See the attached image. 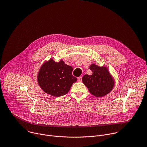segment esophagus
Returning a JSON list of instances; mask_svg holds the SVG:
<instances>
[{"instance_id": "1", "label": "esophagus", "mask_w": 147, "mask_h": 147, "mask_svg": "<svg viewBox=\"0 0 147 147\" xmlns=\"http://www.w3.org/2000/svg\"><path fill=\"white\" fill-rule=\"evenodd\" d=\"M82 81V77L80 76V77H79L78 78V82H81Z\"/></svg>"}]
</instances>
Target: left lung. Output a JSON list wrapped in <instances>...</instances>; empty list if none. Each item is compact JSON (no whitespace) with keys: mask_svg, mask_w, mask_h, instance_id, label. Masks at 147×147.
Segmentation results:
<instances>
[{"mask_svg":"<svg viewBox=\"0 0 147 147\" xmlns=\"http://www.w3.org/2000/svg\"><path fill=\"white\" fill-rule=\"evenodd\" d=\"M93 72L91 75H84L83 83L90 93L96 97H102L109 93L113 89L114 80L105 67H100L93 64L90 66Z\"/></svg>","mask_w":147,"mask_h":147,"instance_id":"8db88e82","label":"left lung"}]
</instances>
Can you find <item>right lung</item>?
<instances>
[{
	"instance_id": "add662e5",
	"label": "right lung",
	"mask_w": 147,
	"mask_h": 147,
	"mask_svg": "<svg viewBox=\"0 0 147 147\" xmlns=\"http://www.w3.org/2000/svg\"><path fill=\"white\" fill-rule=\"evenodd\" d=\"M73 68L61 60L55 63L53 59L45 63L40 68L38 83L46 93L54 97H60L68 93L76 78L72 75Z\"/></svg>"
}]
</instances>
